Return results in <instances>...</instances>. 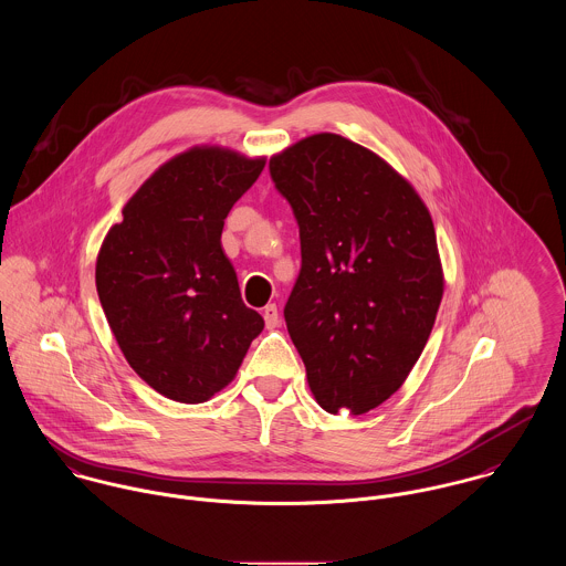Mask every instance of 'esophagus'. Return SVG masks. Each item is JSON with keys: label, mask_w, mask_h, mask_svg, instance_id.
<instances>
[{"label": "esophagus", "mask_w": 566, "mask_h": 566, "mask_svg": "<svg viewBox=\"0 0 566 566\" xmlns=\"http://www.w3.org/2000/svg\"><path fill=\"white\" fill-rule=\"evenodd\" d=\"M263 321H265L268 328L279 326V310H276V305H265L263 307Z\"/></svg>", "instance_id": "34e87169"}]
</instances>
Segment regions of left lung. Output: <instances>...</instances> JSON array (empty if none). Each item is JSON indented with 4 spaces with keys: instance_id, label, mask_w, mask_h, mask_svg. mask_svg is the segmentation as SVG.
I'll return each instance as SVG.
<instances>
[{
    "instance_id": "1",
    "label": "left lung",
    "mask_w": 566,
    "mask_h": 566,
    "mask_svg": "<svg viewBox=\"0 0 566 566\" xmlns=\"http://www.w3.org/2000/svg\"><path fill=\"white\" fill-rule=\"evenodd\" d=\"M301 235V274L283 316L328 413L388 401L418 361L442 301L431 216L388 163L339 135L270 159Z\"/></svg>"
}]
</instances>
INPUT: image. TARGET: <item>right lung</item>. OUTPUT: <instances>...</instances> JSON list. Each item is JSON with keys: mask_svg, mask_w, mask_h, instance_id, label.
<instances>
[{"mask_svg": "<svg viewBox=\"0 0 566 566\" xmlns=\"http://www.w3.org/2000/svg\"><path fill=\"white\" fill-rule=\"evenodd\" d=\"M263 165L216 146L174 157L126 202L99 248L95 285L108 326L130 368L171 401H209L263 331L220 242Z\"/></svg>", "mask_w": 566, "mask_h": 566, "instance_id": "obj_1", "label": "right lung"}]
</instances>
